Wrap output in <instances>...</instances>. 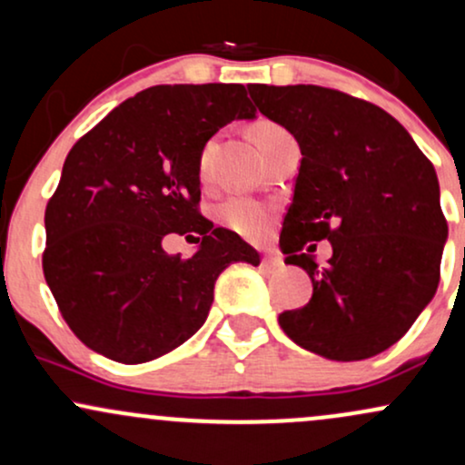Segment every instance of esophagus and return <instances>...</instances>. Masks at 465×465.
I'll list each match as a JSON object with an SVG mask.
<instances>
[{
    "mask_svg": "<svg viewBox=\"0 0 465 465\" xmlns=\"http://www.w3.org/2000/svg\"><path fill=\"white\" fill-rule=\"evenodd\" d=\"M262 266H264V269H269V271H280L282 266H284V262H282L280 255L271 253V255H264V258H262Z\"/></svg>",
    "mask_w": 465,
    "mask_h": 465,
    "instance_id": "obj_1",
    "label": "esophagus"
}]
</instances>
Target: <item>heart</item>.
Here are the masks:
<instances>
[{
    "label": "heart",
    "instance_id": "obj_1",
    "mask_svg": "<svg viewBox=\"0 0 465 465\" xmlns=\"http://www.w3.org/2000/svg\"><path fill=\"white\" fill-rule=\"evenodd\" d=\"M284 129L277 124H271V122H264L255 129V140H258V146H264L266 142L275 140V137L284 135ZM212 154H214V142L205 143L203 148L201 159H199V170L201 177H207L212 163ZM223 221L229 229L240 233L242 238L258 240L262 238L269 229L271 223V207L264 205V203L247 199V196H236V199H229L221 210Z\"/></svg>",
    "mask_w": 465,
    "mask_h": 465
}]
</instances>
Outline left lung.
Masks as SVG:
<instances>
[{"label": "left lung", "instance_id": "1", "mask_svg": "<svg viewBox=\"0 0 465 465\" xmlns=\"http://www.w3.org/2000/svg\"><path fill=\"white\" fill-rule=\"evenodd\" d=\"M260 114L302 151L280 247L312 297L280 314L288 339L332 361L391 348L433 300L448 238L435 168L381 106L317 84H249ZM333 258L319 270L312 242Z\"/></svg>", "mask_w": 465, "mask_h": 465}]
</instances>
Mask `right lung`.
Masks as SVG:
<instances>
[{
    "label": "right lung",
    "instance_id": "1",
    "mask_svg": "<svg viewBox=\"0 0 465 465\" xmlns=\"http://www.w3.org/2000/svg\"><path fill=\"white\" fill-rule=\"evenodd\" d=\"M253 117L242 84H157L74 143L45 207L44 273L87 348L126 365L168 354L205 323L229 264H260L196 210L205 143ZM168 232H199L200 249L185 261L165 254Z\"/></svg>",
    "mask_w": 465,
    "mask_h": 465
}]
</instances>
